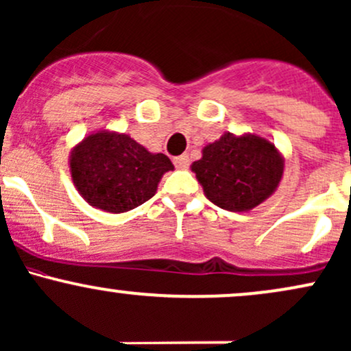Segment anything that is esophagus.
I'll list each match as a JSON object with an SVG mask.
<instances>
[{"mask_svg": "<svg viewBox=\"0 0 351 351\" xmlns=\"http://www.w3.org/2000/svg\"><path fill=\"white\" fill-rule=\"evenodd\" d=\"M173 163H175V167L178 169H186L190 167V158L186 155H182V156H176L175 160H173Z\"/></svg>", "mask_w": 351, "mask_h": 351, "instance_id": "1", "label": "esophagus"}]
</instances>
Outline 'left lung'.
Segmentation results:
<instances>
[{
	"mask_svg": "<svg viewBox=\"0 0 351 351\" xmlns=\"http://www.w3.org/2000/svg\"><path fill=\"white\" fill-rule=\"evenodd\" d=\"M285 158L258 134L223 133L208 143L191 171L211 203L228 211H250L275 193Z\"/></svg>",
	"mask_w": 351,
	"mask_h": 351,
	"instance_id": "left-lung-1",
	"label": "left lung"
}]
</instances>
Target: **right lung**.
Returning <instances> with one entry per match:
<instances>
[{"label":"right lung","mask_w":351,"mask_h":351,"mask_svg":"<svg viewBox=\"0 0 351 351\" xmlns=\"http://www.w3.org/2000/svg\"><path fill=\"white\" fill-rule=\"evenodd\" d=\"M175 167L130 134L101 130L69 153V173L86 203L108 213H125L155 196L161 176Z\"/></svg>","instance_id":"obj_1"}]
</instances>
